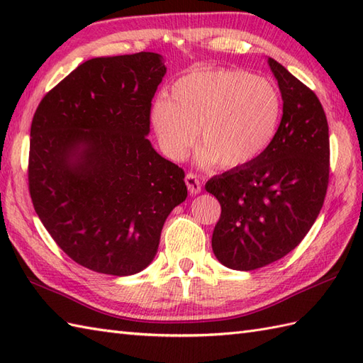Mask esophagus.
Segmentation results:
<instances>
[{
	"label": "esophagus",
	"instance_id": "esophagus-1",
	"mask_svg": "<svg viewBox=\"0 0 363 363\" xmlns=\"http://www.w3.org/2000/svg\"><path fill=\"white\" fill-rule=\"evenodd\" d=\"M186 184L189 187L190 195H198L199 191H201L203 186H201V181H199V177L195 173H187L186 174Z\"/></svg>",
	"mask_w": 363,
	"mask_h": 363
}]
</instances>
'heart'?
I'll use <instances>...</instances> for the list:
<instances>
[{
	"label": "heart",
	"mask_w": 363,
	"mask_h": 363,
	"mask_svg": "<svg viewBox=\"0 0 363 363\" xmlns=\"http://www.w3.org/2000/svg\"><path fill=\"white\" fill-rule=\"evenodd\" d=\"M150 111L157 142L169 159L186 157L198 137L204 164L234 168L257 159L274 140L282 96L274 84L240 70H194L176 79Z\"/></svg>",
	"instance_id": "1"
}]
</instances>
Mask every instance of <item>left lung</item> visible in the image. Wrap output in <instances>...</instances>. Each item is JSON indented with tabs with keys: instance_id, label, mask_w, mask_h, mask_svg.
<instances>
[{
	"instance_id": "8db88e82",
	"label": "left lung",
	"mask_w": 363,
	"mask_h": 363,
	"mask_svg": "<svg viewBox=\"0 0 363 363\" xmlns=\"http://www.w3.org/2000/svg\"><path fill=\"white\" fill-rule=\"evenodd\" d=\"M282 120L257 159L207 181L221 215L212 250L223 265L251 272L279 260L309 233L329 184V128L313 91L268 57Z\"/></svg>"
}]
</instances>
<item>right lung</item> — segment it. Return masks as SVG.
<instances>
[{"label":"right lung","instance_id":"1","mask_svg":"<svg viewBox=\"0 0 363 363\" xmlns=\"http://www.w3.org/2000/svg\"><path fill=\"white\" fill-rule=\"evenodd\" d=\"M167 73L156 52L86 60L38 104L28 181L34 209L68 257L129 276L156 256L164 223L186 201L184 169L146 138Z\"/></svg>","mask_w":363,"mask_h":363}]
</instances>
